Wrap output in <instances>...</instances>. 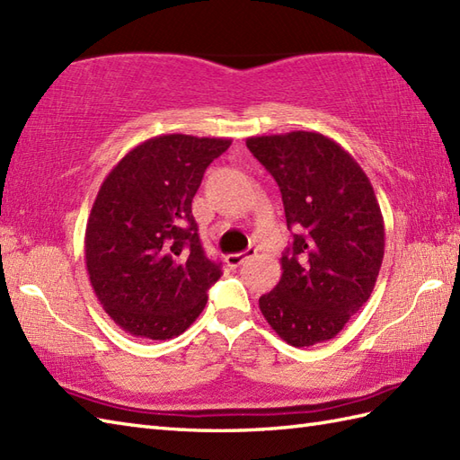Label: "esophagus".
I'll use <instances>...</instances> for the list:
<instances>
[{
  "mask_svg": "<svg viewBox=\"0 0 460 460\" xmlns=\"http://www.w3.org/2000/svg\"><path fill=\"white\" fill-rule=\"evenodd\" d=\"M258 253V250L256 248H250V250H246V252H242V253H230V256H226V265L228 268H232V270H236V268H240V265L243 263V261H248L250 258H253Z\"/></svg>",
  "mask_w": 460,
  "mask_h": 460,
  "instance_id": "esophagus-1",
  "label": "esophagus"
}]
</instances>
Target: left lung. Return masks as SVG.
<instances>
[{
    "mask_svg": "<svg viewBox=\"0 0 460 460\" xmlns=\"http://www.w3.org/2000/svg\"><path fill=\"white\" fill-rule=\"evenodd\" d=\"M279 185L293 243L260 311L291 346L334 339L370 299L384 260V218L372 182L349 151L316 131L248 137Z\"/></svg>",
    "mask_w": 460,
    "mask_h": 460,
    "instance_id": "1",
    "label": "left lung"
}]
</instances>
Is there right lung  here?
Returning a JSON list of instances; mask_svg holds the SVG:
<instances>
[{
    "label": "right lung",
    "mask_w": 460,
    "mask_h": 460,
    "mask_svg": "<svg viewBox=\"0 0 460 460\" xmlns=\"http://www.w3.org/2000/svg\"><path fill=\"white\" fill-rule=\"evenodd\" d=\"M228 137L167 134L136 146L92 204L84 256L102 307L136 339L169 341L202 313L220 263L204 256L192 197Z\"/></svg>",
    "instance_id": "add662e5"
}]
</instances>
